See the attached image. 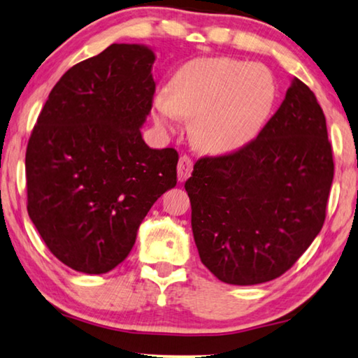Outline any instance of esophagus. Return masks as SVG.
Returning <instances> with one entry per match:
<instances>
[{
  "instance_id": "esophagus-1",
  "label": "esophagus",
  "mask_w": 358,
  "mask_h": 358,
  "mask_svg": "<svg viewBox=\"0 0 358 358\" xmlns=\"http://www.w3.org/2000/svg\"><path fill=\"white\" fill-rule=\"evenodd\" d=\"M192 169H193V162L190 157L182 155L179 158V163H178V179L180 182H184V180L189 178L192 174Z\"/></svg>"
}]
</instances>
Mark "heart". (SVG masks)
<instances>
[{"label":"heart","mask_w":358,"mask_h":358,"mask_svg":"<svg viewBox=\"0 0 358 358\" xmlns=\"http://www.w3.org/2000/svg\"><path fill=\"white\" fill-rule=\"evenodd\" d=\"M274 96L265 68L228 57L198 58L173 76L166 92L157 93L152 115L160 128H173L179 117L192 119L193 143L209 154H227L259 134Z\"/></svg>","instance_id":"b5f03b06"}]
</instances>
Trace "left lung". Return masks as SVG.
Returning <instances> with one entry per match:
<instances>
[{"mask_svg":"<svg viewBox=\"0 0 358 358\" xmlns=\"http://www.w3.org/2000/svg\"><path fill=\"white\" fill-rule=\"evenodd\" d=\"M333 169L324 110L294 78L257 139L230 155L200 158L187 179L203 265L233 285L284 274L322 230Z\"/></svg>","mask_w":358,"mask_h":358,"instance_id":"left-lung-1","label":"left lung"}]
</instances>
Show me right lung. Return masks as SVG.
Wrapping results in <instances>:
<instances>
[{
  "instance_id": "add662e5",
  "label": "right lung",
  "mask_w": 358,
  "mask_h": 358,
  "mask_svg": "<svg viewBox=\"0 0 358 358\" xmlns=\"http://www.w3.org/2000/svg\"><path fill=\"white\" fill-rule=\"evenodd\" d=\"M155 54L110 44L64 73L28 141V215L64 265L103 274L127 259L149 209L176 185L178 152L150 149Z\"/></svg>"
}]
</instances>
